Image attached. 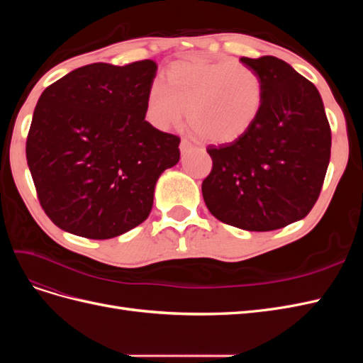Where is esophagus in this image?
<instances>
[{
    "instance_id": "34e87169",
    "label": "esophagus",
    "mask_w": 363,
    "mask_h": 363,
    "mask_svg": "<svg viewBox=\"0 0 363 363\" xmlns=\"http://www.w3.org/2000/svg\"><path fill=\"white\" fill-rule=\"evenodd\" d=\"M192 148H194L192 142H189L188 139H182V142H180V151L183 152V155H184V152H188L189 150H192Z\"/></svg>"
}]
</instances>
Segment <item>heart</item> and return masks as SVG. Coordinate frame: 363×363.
Masks as SVG:
<instances>
[{
    "instance_id": "heart-1",
    "label": "heart",
    "mask_w": 363,
    "mask_h": 363,
    "mask_svg": "<svg viewBox=\"0 0 363 363\" xmlns=\"http://www.w3.org/2000/svg\"><path fill=\"white\" fill-rule=\"evenodd\" d=\"M265 87L259 72L239 60L174 63L167 84L155 82L147 98V119L156 128L179 124L188 108L189 125L203 139L228 144L257 121Z\"/></svg>"
}]
</instances>
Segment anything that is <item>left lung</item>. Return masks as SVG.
<instances>
[{
  "instance_id": "8db88e82",
  "label": "left lung",
  "mask_w": 363,
  "mask_h": 363,
  "mask_svg": "<svg viewBox=\"0 0 363 363\" xmlns=\"http://www.w3.org/2000/svg\"><path fill=\"white\" fill-rule=\"evenodd\" d=\"M265 87L262 112L247 133L208 145L212 171L203 199L224 224L271 232L303 219L320 196L332 131L315 84L274 56L240 57Z\"/></svg>"
}]
</instances>
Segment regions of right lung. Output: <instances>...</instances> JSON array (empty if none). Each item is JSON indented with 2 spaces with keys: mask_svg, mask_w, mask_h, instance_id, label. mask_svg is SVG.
<instances>
[{
  "mask_svg": "<svg viewBox=\"0 0 363 363\" xmlns=\"http://www.w3.org/2000/svg\"><path fill=\"white\" fill-rule=\"evenodd\" d=\"M157 65L92 63L42 92L26 144L43 212L65 232L111 239L148 218L180 138L145 121Z\"/></svg>",
  "mask_w": 363,
  "mask_h": 363,
  "instance_id": "obj_1",
  "label": "right lung"
}]
</instances>
